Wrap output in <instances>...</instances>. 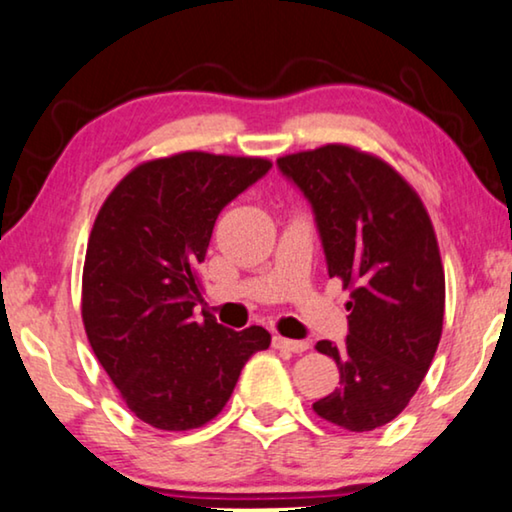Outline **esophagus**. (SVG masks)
Segmentation results:
<instances>
[{
    "mask_svg": "<svg viewBox=\"0 0 512 512\" xmlns=\"http://www.w3.org/2000/svg\"><path fill=\"white\" fill-rule=\"evenodd\" d=\"M273 348L290 350V352H306L311 345L306 341H292V338H285V336H273Z\"/></svg>",
    "mask_w": 512,
    "mask_h": 512,
    "instance_id": "34e87169",
    "label": "esophagus"
}]
</instances>
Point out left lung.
I'll use <instances>...</instances> for the list:
<instances>
[{
    "label": "left lung",
    "instance_id": "obj_1",
    "mask_svg": "<svg viewBox=\"0 0 512 512\" xmlns=\"http://www.w3.org/2000/svg\"><path fill=\"white\" fill-rule=\"evenodd\" d=\"M311 201L329 278L350 292L348 338L334 357L341 387L315 401L322 420L348 431L392 422L427 376L443 334L445 273L420 194L392 164L348 143L278 157Z\"/></svg>",
    "mask_w": 512,
    "mask_h": 512
}]
</instances>
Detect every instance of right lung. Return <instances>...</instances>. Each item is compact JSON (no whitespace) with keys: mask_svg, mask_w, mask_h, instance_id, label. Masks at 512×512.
<instances>
[{"mask_svg":"<svg viewBox=\"0 0 512 512\" xmlns=\"http://www.w3.org/2000/svg\"><path fill=\"white\" fill-rule=\"evenodd\" d=\"M271 169L266 157L185 150L146 160L113 187L92 225L81 315L99 364L141 422L204 427L225 408L264 327L194 320L204 262L222 208Z\"/></svg>","mask_w":512,"mask_h":512,"instance_id":"obj_1","label":"right lung"}]
</instances>
